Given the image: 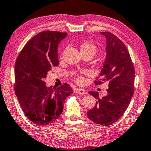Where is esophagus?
I'll return each instance as SVG.
<instances>
[{"label": "esophagus", "mask_w": 151, "mask_h": 151, "mask_svg": "<svg viewBox=\"0 0 151 151\" xmlns=\"http://www.w3.org/2000/svg\"><path fill=\"white\" fill-rule=\"evenodd\" d=\"M75 93L76 94H86L85 90H84L83 88H76L75 91Z\"/></svg>", "instance_id": "1"}]
</instances>
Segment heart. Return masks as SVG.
Segmentation results:
<instances>
[{
    "mask_svg": "<svg viewBox=\"0 0 151 151\" xmlns=\"http://www.w3.org/2000/svg\"><path fill=\"white\" fill-rule=\"evenodd\" d=\"M81 48V50L82 53L84 52H92L93 53V55H94V53L96 52V47L94 44H93L92 42H88V41H85L82 42L80 46ZM88 72L86 71H82V72L78 74V75L76 76V81L78 83L82 84L85 82V80H84V78L83 77V75H86L87 74Z\"/></svg>",
    "mask_w": 151,
    "mask_h": 151,
    "instance_id": "heart-1",
    "label": "heart"
}]
</instances>
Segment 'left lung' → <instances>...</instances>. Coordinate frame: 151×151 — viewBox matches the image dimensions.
Listing matches in <instances>:
<instances>
[{"mask_svg": "<svg viewBox=\"0 0 151 151\" xmlns=\"http://www.w3.org/2000/svg\"><path fill=\"white\" fill-rule=\"evenodd\" d=\"M106 40V59L96 85L109 81L106 96L97 92L89 94L97 99L95 106L87 112L88 119L95 123L109 126L121 118L134 94L135 72L131 56L125 45L110 32H101Z\"/></svg>", "mask_w": 151, "mask_h": 151, "instance_id": "left-lung-1", "label": "left lung"}]
</instances>
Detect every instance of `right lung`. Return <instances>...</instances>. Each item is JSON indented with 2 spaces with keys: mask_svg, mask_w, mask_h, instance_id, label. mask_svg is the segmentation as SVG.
Segmentation results:
<instances>
[{
  "mask_svg": "<svg viewBox=\"0 0 151 151\" xmlns=\"http://www.w3.org/2000/svg\"><path fill=\"white\" fill-rule=\"evenodd\" d=\"M66 32L46 30L27 42L15 64L14 91L22 111L40 126L59 118L65 99L73 93L69 85L47 87L44 78L58 65V45Z\"/></svg>",
  "mask_w": 151,
  "mask_h": 151,
  "instance_id": "right-lung-1",
  "label": "right lung"
}]
</instances>
